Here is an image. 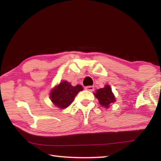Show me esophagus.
I'll return each mask as SVG.
<instances>
[{
	"mask_svg": "<svg viewBox=\"0 0 161 161\" xmlns=\"http://www.w3.org/2000/svg\"><path fill=\"white\" fill-rule=\"evenodd\" d=\"M85 89L87 91H90V92H92V91L94 90V87L93 86H87L85 87Z\"/></svg>",
	"mask_w": 161,
	"mask_h": 161,
	"instance_id": "esophagus-1",
	"label": "esophagus"
}]
</instances>
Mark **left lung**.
I'll list each match as a JSON object with an SVG mask.
<instances>
[{"label": "left lung", "mask_w": 161, "mask_h": 161, "mask_svg": "<svg viewBox=\"0 0 161 161\" xmlns=\"http://www.w3.org/2000/svg\"><path fill=\"white\" fill-rule=\"evenodd\" d=\"M94 95L98 99L99 103L103 107H109L111 103L115 101V96L108 85L105 86L104 88L96 90V93H94Z\"/></svg>", "instance_id": "left-lung-1"}]
</instances>
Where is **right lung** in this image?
Here are the masks:
<instances>
[{
	"mask_svg": "<svg viewBox=\"0 0 161 161\" xmlns=\"http://www.w3.org/2000/svg\"><path fill=\"white\" fill-rule=\"evenodd\" d=\"M83 87L80 84L72 86L67 81H63L51 91V100L55 106L60 108H65L74 101L75 96Z\"/></svg>",
	"mask_w": 161,
	"mask_h": 161,
	"instance_id": "add662e5",
	"label": "right lung"
}]
</instances>
